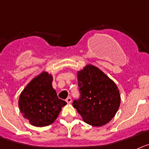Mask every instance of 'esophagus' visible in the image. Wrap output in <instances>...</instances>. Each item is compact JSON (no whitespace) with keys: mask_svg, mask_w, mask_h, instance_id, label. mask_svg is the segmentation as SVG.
Returning a JSON list of instances; mask_svg holds the SVG:
<instances>
[{"mask_svg":"<svg viewBox=\"0 0 149 149\" xmlns=\"http://www.w3.org/2000/svg\"><path fill=\"white\" fill-rule=\"evenodd\" d=\"M66 102L68 103V104H70V103L72 102V98H70V97H68V98H66Z\"/></svg>","mask_w":149,"mask_h":149,"instance_id":"obj_1","label":"esophagus"}]
</instances>
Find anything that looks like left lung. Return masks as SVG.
Listing matches in <instances>:
<instances>
[{
    "mask_svg": "<svg viewBox=\"0 0 149 149\" xmlns=\"http://www.w3.org/2000/svg\"><path fill=\"white\" fill-rule=\"evenodd\" d=\"M79 98L73 101L85 123L101 126L109 123L118 110L120 95L116 84L93 65L78 72Z\"/></svg>",
    "mask_w": 149,
    "mask_h": 149,
    "instance_id": "obj_1",
    "label": "left lung"
}]
</instances>
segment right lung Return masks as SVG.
<instances>
[{
	"label": "right lung",
	"instance_id": "1",
	"mask_svg": "<svg viewBox=\"0 0 149 149\" xmlns=\"http://www.w3.org/2000/svg\"><path fill=\"white\" fill-rule=\"evenodd\" d=\"M53 77L46 72L33 79L19 98V108L25 118L35 126L54 123L67 103L57 96L52 87Z\"/></svg>",
	"mask_w": 149,
	"mask_h": 149
}]
</instances>
